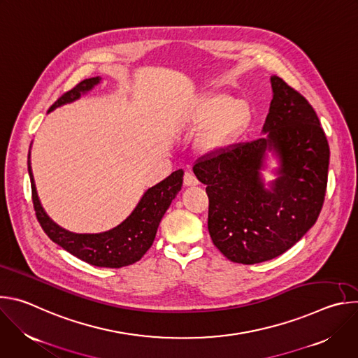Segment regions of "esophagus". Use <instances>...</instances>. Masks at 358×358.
I'll return each instance as SVG.
<instances>
[{"mask_svg": "<svg viewBox=\"0 0 358 358\" xmlns=\"http://www.w3.org/2000/svg\"><path fill=\"white\" fill-rule=\"evenodd\" d=\"M199 182H198V180L195 178V176H192L191 173H185L184 174V185L185 187H195V185H198Z\"/></svg>", "mask_w": 358, "mask_h": 358, "instance_id": "obj_1", "label": "esophagus"}]
</instances>
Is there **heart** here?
I'll use <instances>...</instances> for the list:
<instances>
[{
	"mask_svg": "<svg viewBox=\"0 0 358 358\" xmlns=\"http://www.w3.org/2000/svg\"><path fill=\"white\" fill-rule=\"evenodd\" d=\"M253 112L246 99H232L227 93L201 97L180 120V127H207L196 147L207 156H217L232 147L252 123Z\"/></svg>",
	"mask_w": 358,
	"mask_h": 358,
	"instance_id": "heart-1",
	"label": "heart"
}]
</instances>
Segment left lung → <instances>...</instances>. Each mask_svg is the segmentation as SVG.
<instances>
[{
	"label": "left lung",
	"mask_w": 358,
	"mask_h": 358,
	"mask_svg": "<svg viewBox=\"0 0 358 358\" xmlns=\"http://www.w3.org/2000/svg\"><path fill=\"white\" fill-rule=\"evenodd\" d=\"M271 85L265 136L194 166L207 185L211 239L243 265L271 261L300 241L317 221L327 187L330 148L315 109L279 76Z\"/></svg>",
	"instance_id": "8db88e82"
}]
</instances>
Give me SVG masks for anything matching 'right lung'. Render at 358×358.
I'll return each instance as SVG.
<instances>
[{"instance_id": "right-lung-1", "label": "right lung", "mask_w": 358, "mask_h": 358, "mask_svg": "<svg viewBox=\"0 0 358 358\" xmlns=\"http://www.w3.org/2000/svg\"><path fill=\"white\" fill-rule=\"evenodd\" d=\"M100 82V76L85 79L76 87L59 97L50 106L49 112L73 103L83 94H87ZM28 173L31 178L35 214L45 234L55 243L72 253L73 257L100 268H122L141 259L143 255L155 242L162 218L169 210L171 201L180 192L184 176L182 170H177L159 184L145 189L130 215L115 228L97 234H79L62 228L45 213L34 181L31 147L28 152Z\"/></svg>"}]
</instances>
